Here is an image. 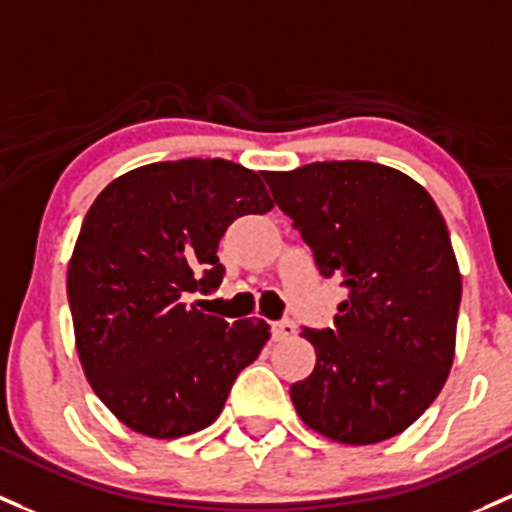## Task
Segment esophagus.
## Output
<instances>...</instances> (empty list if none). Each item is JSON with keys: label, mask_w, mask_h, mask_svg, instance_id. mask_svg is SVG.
<instances>
[{"label": "esophagus", "mask_w": 512, "mask_h": 512, "mask_svg": "<svg viewBox=\"0 0 512 512\" xmlns=\"http://www.w3.org/2000/svg\"><path fill=\"white\" fill-rule=\"evenodd\" d=\"M294 333H297V326H294V321L282 319V321H274V324H272V336L277 338V341L294 336Z\"/></svg>", "instance_id": "1"}]
</instances>
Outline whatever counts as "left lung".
Listing matches in <instances>:
<instances>
[{"label":"left lung","mask_w":512,"mask_h":512,"mask_svg":"<svg viewBox=\"0 0 512 512\" xmlns=\"http://www.w3.org/2000/svg\"><path fill=\"white\" fill-rule=\"evenodd\" d=\"M265 181L321 277L348 292L331 328H301L316 368L289 390L299 417L353 446L405 432L454 360L461 274L437 203L373 161H316Z\"/></svg>","instance_id":"1"}]
</instances>
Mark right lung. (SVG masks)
<instances>
[{"label": "right lung", "mask_w": 512, "mask_h": 512, "mask_svg": "<svg viewBox=\"0 0 512 512\" xmlns=\"http://www.w3.org/2000/svg\"><path fill=\"white\" fill-rule=\"evenodd\" d=\"M260 174L225 159L139 166L95 198L68 265L75 346L95 395L154 439L208 427L270 338L188 306L223 282L218 242L240 215L272 211Z\"/></svg>", "instance_id": "obj_1"}]
</instances>
